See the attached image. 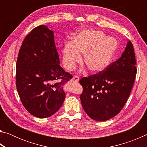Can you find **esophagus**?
I'll return each instance as SVG.
<instances>
[{"label":"esophagus","mask_w":147,"mask_h":147,"mask_svg":"<svg viewBox=\"0 0 147 147\" xmlns=\"http://www.w3.org/2000/svg\"><path fill=\"white\" fill-rule=\"evenodd\" d=\"M79 80H80V78L78 77V76H74L73 78V80L74 82H78Z\"/></svg>","instance_id":"34e87169"}]
</instances>
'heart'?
<instances>
[{
    "label": "heart",
    "mask_w": 147,
    "mask_h": 147,
    "mask_svg": "<svg viewBox=\"0 0 147 147\" xmlns=\"http://www.w3.org/2000/svg\"><path fill=\"white\" fill-rule=\"evenodd\" d=\"M118 47L117 40L102 31L84 30L74 34L73 41L65 44L63 63L67 70H73L81 61L80 54H84V63L89 70L99 73L110 65Z\"/></svg>",
    "instance_id": "obj_1"
}]
</instances>
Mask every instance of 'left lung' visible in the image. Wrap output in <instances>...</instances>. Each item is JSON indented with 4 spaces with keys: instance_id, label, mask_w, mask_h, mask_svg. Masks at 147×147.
<instances>
[{
    "instance_id": "1",
    "label": "left lung",
    "mask_w": 147,
    "mask_h": 147,
    "mask_svg": "<svg viewBox=\"0 0 147 147\" xmlns=\"http://www.w3.org/2000/svg\"><path fill=\"white\" fill-rule=\"evenodd\" d=\"M134 46L129 41L125 51L108 68L80 80V100L89 117L104 121L117 115L130 96L136 76Z\"/></svg>"
}]
</instances>
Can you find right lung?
Listing matches in <instances>:
<instances>
[{
    "instance_id": "obj_1",
    "label": "right lung",
    "mask_w": 147,
    "mask_h": 147,
    "mask_svg": "<svg viewBox=\"0 0 147 147\" xmlns=\"http://www.w3.org/2000/svg\"><path fill=\"white\" fill-rule=\"evenodd\" d=\"M73 78L59 65L54 32L40 25L27 35L16 63V87L23 105L31 115L47 118L63 104L64 84Z\"/></svg>"
}]
</instances>
